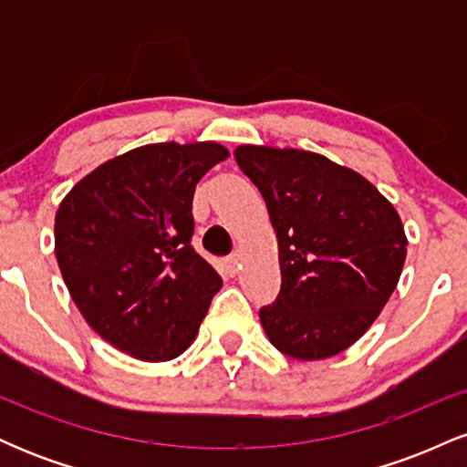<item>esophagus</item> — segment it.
Here are the masks:
<instances>
[{
	"label": "esophagus",
	"instance_id": "34e87169",
	"mask_svg": "<svg viewBox=\"0 0 467 467\" xmlns=\"http://www.w3.org/2000/svg\"><path fill=\"white\" fill-rule=\"evenodd\" d=\"M223 265H226V272L228 276H237L239 275V256L237 254H230L226 261H223Z\"/></svg>",
	"mask_w": 467,
	"mask_h": 467
}]
</instances>
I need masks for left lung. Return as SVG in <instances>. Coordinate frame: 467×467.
<instances>
[{"mask_svg":"<svg viewBox=\"0 0 467 467\" xmlns=\"http://www.w3.org/2000/svg\"><path fill=\"white\" fill-rule=\"evenodd\" d=\"M278 239L281 292L259 309L278 351L325 360L360 337L398 285L406 234L398 211L356 171L298 149H234Z\"/></svg>","mask_w":467,"mask_h":467,"instance_id":"8db88e82","label":"left lung"}]
</instances>
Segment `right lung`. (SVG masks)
<instances>
[{"label": "right lung", "mask_w": 467, "mask_h": 467, "mask_svg": "<svg viewBox=\"0 0 467 467\" xmlns=\"http://www.w3.org/2000/svg\"><path fill=\"white\" fill-rule=\"evenodd\" d=\"M226 158L217 142L147 144L100 164L58 206L63 281L116 349L164 362L195 340L222 276L191 245L192 195Z\"/></svg>", "instance_id": "add662e5"}]
</instances>
